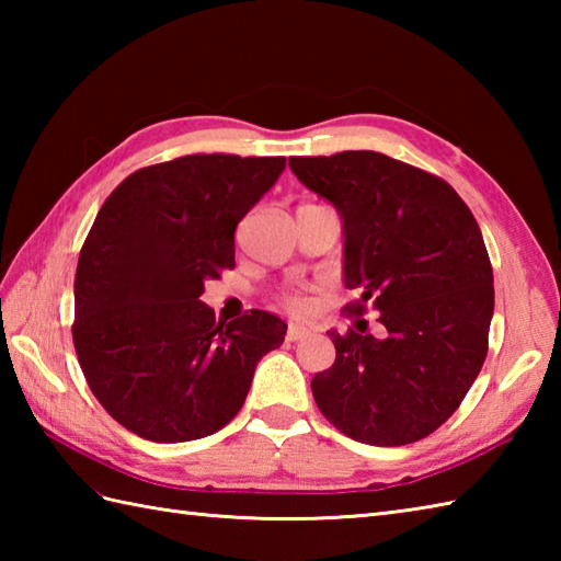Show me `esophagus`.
Wrapping results in <instances>:
<instances>
[{
    "label": "esophagus",
    "mask_w": 561,
    "mask_h": 561,
    "mask_svg": "<svg viewBox=\"0 0 561 561\" xmlns=\"http://www.w3.org/2000/svg\"><path fill=\"white\" fill-rule=\"evenodd\" d=\"M308 335V328L306 325H301V323H289V328H287V340L289 342H296V340H301V337H306Z\"/></svg>",
    "instance_id": "1"
}]
</instances>
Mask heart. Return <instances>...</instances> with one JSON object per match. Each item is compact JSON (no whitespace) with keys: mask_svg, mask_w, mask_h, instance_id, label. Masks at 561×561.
Listing matches in <instances>:
<instances>
[{"mask_svg":"<svg viewBox=\"0 0 561 561\" xmlns=\"http://www.w3.org/2000/svg\"><path fill=\"white\" fill-rule=\"evenodd\" d=\"M289 304H291V306H301V301H299V299H289Z\"/></svg>","mask_w":561,"mask_h":561,"instance_id":"heart-1","label":"heart"}]
</instances>
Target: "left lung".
<instances>
[{
	"instance_id": "left-lung-1",
	"label": "left lung",
	"mask_w": 561,
	"mask_h": 561,
	"mask_svg": "<svg viewBox=\"0 0 561 561\" xmlns=\"http://www.w3.org/2000/svg\"><path fill=\"white\" fill-rule=\"evenodd\" d=\"M289 165L342 219V282L362 291L347 311L371 301L386 330L328 332L337 356L311 380L318 408L362 444H414L458 410L484 364L494 274L480 226L446 181L386 153Z\"/></svg>"
}]
</instances>
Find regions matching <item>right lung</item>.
<instances>
[{"instance_id":"right-lung-1","label":"right lung","mask_w":561,"mask_h":561,"mask_svg":"<svg viewBox=\"0 0 561 561\" xmlns=\"http://www.w3.org/2000/svg\"><path fill=\"white\" fill-rule=\"evenodd\" d=\"M284 157L193 153L139 169L103 202L75 277V350L93 396L129 432L181 444L243 408L287 323L253 311L217 323L205 282L233 270V233Z\"/></svg>"}]
</instances>
